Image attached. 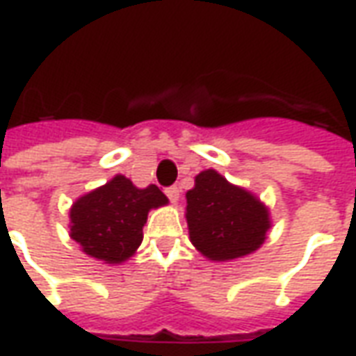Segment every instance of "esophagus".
I'll list each match as a JSON object with an SVG mask.
<instances>
[{
  "label": "esophagus",
  "mask_w": 356,
  "mask_h": 356,
  "mask_svg": "<svg viewBox=\"0 0 356 356\" xmlns=\"http://www.w3.org/2000/svg\"><path fill=\"white\" fill-rule=\"evenodd\" d=\"M165 194H168V198H170L171 202L179 200V188H177V186H168V188H165Z\"/></svg>",
  "instance_id": "obj_1"
}]
</instances>
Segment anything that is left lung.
<instances>
[{"label":"left lung","instance_id":"8db88e82","mask_svg":"<svg viewBox=\"0 0 356 356\" xmlns=\"http://www.w3.org/2000/svg\"><path fill=\"white\" fill-rule=\"evenodd\" d=\"M186 223L196 250L213 261L255 252L270 227L261 202L213 170L198 173L186 193Z\"/></svg>","mask_w":356,"mask_h":356}]
</instances>
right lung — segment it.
Here are the masks:
<instances>
[{"instance_id": "right-lung-1", "label": "right lung", "mask_w": 356, "mask_h": 356, "mask_svg": "<svg viewBox=\"0 0 356 356\" xmlns=\"http://www.w3.org/2000/svg\"><path fill=\"white\" fill-rule=\"evenodd\" d=\"M163 204L168 198L156 185L137 188L127 177L116 175L74 204L70 236L95 259L125 261L143 242L148 211Z\"/></svg>"}]
</instances>
